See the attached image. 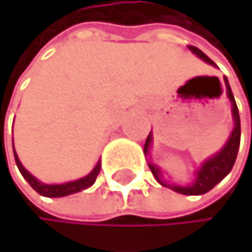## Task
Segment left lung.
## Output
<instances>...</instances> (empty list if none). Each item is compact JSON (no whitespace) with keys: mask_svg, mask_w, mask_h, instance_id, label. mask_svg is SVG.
<instances>
[{"mask_svg":"<svg viewBox=\"0 0 252 252\" xmlns=\"http://www.w3.org/2000/svg\"><path fill=\"white\" fill-rule=\"evenodd\" d=\"M189 50L193 54H196L199 59L204 60L206 63H210V64L215 66V63L201 50H198L196 46H189ZM225 86H227V95H228V98L231 101V113H233V121H234V128H233L227 143L224 145V148H222L218 154H215L213 157L207 158L204 163L201 164L199 169L195 172L196 178H195V181L192 183L190 186L166 185V183L161 180L160 169L156 166V164L148 163V166H150L153 175L156 177V180L160 183L161 186L171 188L172 190H175L178 193H183V195H202V193H207L209 190H212L218 185V183L224 180L230 174V171L233 169V164L236 161L237 151H239V145H240V118H239V110H237V105H236V101H234V96H233V92L230 89V84H228L227 78H225ZM151 142H153V136L150 133L148 137H147V142H145V147H143V153L145 154H148Z\"/></svg>","mask_w":252,"mask_h":252,"instance_id":"8db88e82","label":"left lung"}]
</instances>
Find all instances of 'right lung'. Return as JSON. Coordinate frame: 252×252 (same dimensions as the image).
<instances>
[{
  "mask_svg": "<svg viewBox=\"0 0 252 252\" xmlns=\"http://www.w3.org/2000/svg\"><path fill=\"white\" fill-rule=\"evenodd\" d=\"M15 153V151H13ZM15 161H16V166L18 169L21 171L22 177L30 183V186L37 192L40 193L42 196H48V198H60V196H66V195H71V193H77L80 190H84V189H88L91 188L98 174H99V169H101V163L98 161L96 163V166L92 169V172L89 175H86L80 180H75V181H69V183H63V185H45V183H40L37 178H34L30 172H28L24 166H22V163L19 161L16 153H15Z\"/></svg>",
  "mask_w": 252,
  "mask_h": 252,
  "instance_id": "1",
  "label": "right lung"
}]
</instances>
